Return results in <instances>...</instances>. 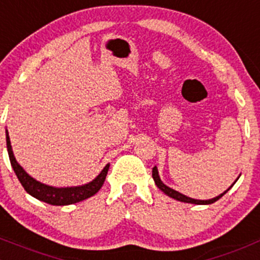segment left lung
Wrapping results in <instances>:
<instances>
[{"label": "left lung", "instance_id": "left-lung-1", "mask_svg": "<svg viewBox=\"0 0 260 260\" xmlns=\"http://www.w3.org/2000/svg\"><path fill=\"white\" fill-rule=\"evenodd\" d=\"M152 178H154V181H155V185H156L157 187L160 188V190L163 191L166 195L171 196L172 199H176V200H178V201H183V203H190V204H198V205H208V204L215 203V201L219 200V199L222 198V196L224 195V193L232 187V186H231L229 190L224 191L223 193H220V195L217 196V198L210 199V200H196V199H191V198H188V196H186V195H182V193L178 192V191L173 190V188H171V187H168V186L164 185L163 182L160 181V177H159V173H157L156 167H154V168H152Z\"/></svg>", "mask_w": 260, "mask_h": 260}]
</instances>
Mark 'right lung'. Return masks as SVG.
Here are the masks:
<instances>
[{
    "instance_id": "add662e5",
    "label": "right lung",
    "mask_w": 260,
    "mask_h": 260,
    "mask_svg": "<svg viewBox=\"0 0 260 260\" xmlns=\"http://www.w3.org/2000/svg\"><path fill=\"white\" fill-rule=\"evenodd\" d=\"M6 144L7 151H9L10 163H11V167H13L14 172H15L16 177H18V179L20 181L24 190H25L29 195L38 199V200L43 201V203L51 204V205H69V204L79 203V201L86 200V199L93 196L97 191L103 187L104 182H105L106 174H108L109 171V164L101 171V173L99 174L93 181L87 183V185L64 188H57L52 187V186L43 185L41 182L36 181L33 177L29 176V174L21 168L20 164L16 161L15 156H14L13 149H11V144H10L9 132H6Z\"/></svg>"
}]
</instances>
